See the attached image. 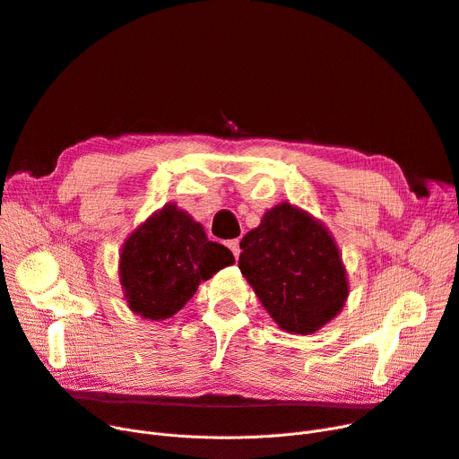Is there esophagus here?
Here are the masks:
<instances>
[{"label":"esophagus","mask_w":459,"mask_h":459,"mask_svg":"<svg viewBox=\"0 0 459 459\" xmlns=\"http://www.w3.org/2000/svg\"><path fill=\"white\" fill-rule=\"evenodd\" d=\"M227 246H229V249L232 251L234 258H238L239 253H242V249H239V239H230V242H227Z\"/></svg>","instance_id":"34e87169"}]
</instances>
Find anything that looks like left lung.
<instances>
[{
	"label": "left lung",
	"instance_id": "8db88e82",
	"mask_svg": "<svg viewBox=\"0 0 459 459\" xmlns=\"http://www.w3.org/2000/svg\"><path fill=\"white\" fill-rule=\"evenodd\" d=\"M238 266L273 322L312 334L346 305L350 282L333 234L308 212L281 203L239 242Z\"/></svg>",
	"mask_w": 459,
	"mask_h": 459
}]
</instances>
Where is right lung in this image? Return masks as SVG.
<instances>
[{
  "label": "right lung",
  "instance_id": "add662e5",
  "mask_svg": "<svg viewBox=\"0 0 459 459\" xmlns=\"http://www.w3.org/2000/svg\"><path fill=\"white\" fill-rule=\"evenodd\" d=\"M232 264L225 246L210 242L201 223L167 203L125 239L118 281L134 315L160 322L177 315L203 281Z\"/></svg>",
  "mask_w": 459,
  "mask_h": 459
}]
</instances>
